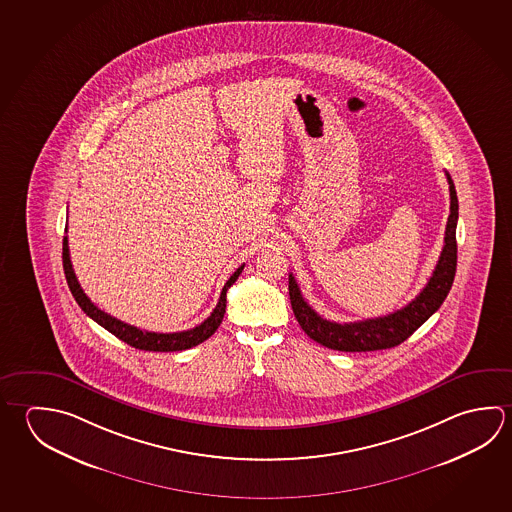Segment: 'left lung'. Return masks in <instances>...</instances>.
<instances>
[{
  "label": "left lung",
  "mask_w": 512,
  "mask_h": 512,
  "mask_svg": "<svg viewBox=\"0 0 512 512\" xmlns=\"http://www.w3.org/2000/svg\"><path fill=\"white\" fill-rule=\"evenodd\" d=\"M449 183V217L446 225L444 248L440 252L439 262L433 269V275L426 287L412 302L404 305L395 313L370 318L363 322H329L307 304L296 284L295 277L289 275V298L296 320L309 338L332 350L341 352H368V350L392 349L410 338L431 314L439 309L446 300L453 278L457 271V221L458 199L453 180L446 172Z\"/></svg>",
  "instance_id": "8db88e82"
}]
</instances>
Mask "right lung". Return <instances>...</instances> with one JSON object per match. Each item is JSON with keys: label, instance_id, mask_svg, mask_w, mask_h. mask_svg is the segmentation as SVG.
<instances>
[{"label": "right lung", "instance_id": "right-lung-1", "mask_svg": "<svg viewBox=\"0 0 512 512\" xmlns=\"http://www.w3.org/2000/svg\"><path fill=\"white\" fill-rule=\"evenodd\" d=\"M68 230V228H66ZM63 268L66 275V282L72 291L75 302L81 305L82 311L90 316L91 320L102 325L106 331L115 334L118 340L126 341L127 345L140 350H153V352H174V350H187L196 347L199 343L208 340L217 327L223 322V316L226 311V291L234 284L239 275L243 273L244 264L241 268L235 269L234 275L226 280L225 287L219 296L216 309L208 316L203 323L196 325L194 329L181 332H149L138 329L135 325L120 322L117 318H113L111 314L100 311L97 305L91 302L86 293L82 291L79 280L75 277L73 271L72 260H70V248H68V237L63 239Z\"/></svg>", "mask_w": 512, "mask_h": 512}]
</instances>
